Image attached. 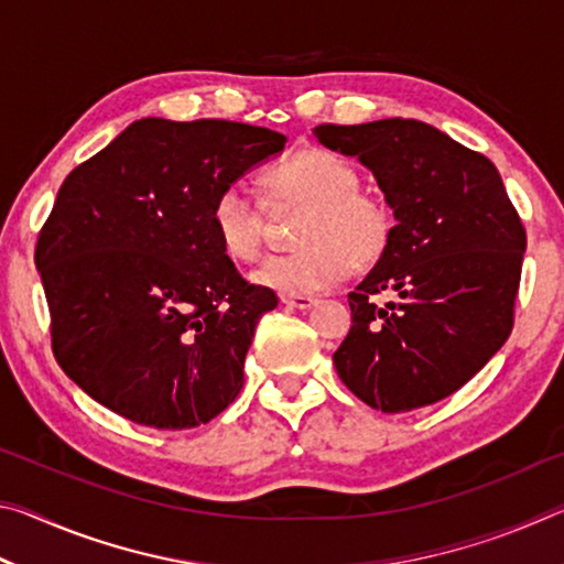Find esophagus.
I'll list each match as a JSON object with an SVG mask.
<instances>
[{
	"instance_id": "1",
	"label": "esophagus",
	"mask_w": 564,
	"mask_h": 564,
	"mask_svg": "<svg viewBox=\"0 0 564 564\" xmlns=\"http://www.w3.org/2000/svg\"><path fill=\"white\" fill-rule=\"evenodd\" d=\"M281 303L285 308H299V311H308L316 305V299L313 295H281Z\"/></svg>"
}]
</instances>
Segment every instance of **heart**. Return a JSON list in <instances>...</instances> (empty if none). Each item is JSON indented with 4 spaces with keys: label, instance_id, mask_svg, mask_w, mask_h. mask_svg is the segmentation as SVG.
<instances>
[{
    "label": "heart",
    "instance_id": "obj_1",
    "mask_svg": "<svg viewBox=\"0 0 564 564\" xmlns=\"http://www.w3.org/2000/svg\"><path fill=\"white\" fill-rule=\"evenodd\" d=\"M269 202L299 206L305 216L295 243L301 251L273 256L256 269L253 283L283 295H311L346 279L348 269H366L386 253L393 236L390 206L360 188L358 169L328 149H303L265 171ZM214 234L234 261H256L263 251L265 204L256 191L234 181L212 206Z\"/></svg>",
    "mask_w": 564,
    "mask_h": 564
}]
</instances>
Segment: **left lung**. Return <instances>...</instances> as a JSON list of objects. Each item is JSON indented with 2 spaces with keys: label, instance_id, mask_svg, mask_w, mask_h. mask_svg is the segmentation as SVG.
Listing matches in <instances>:
<instances>
[{
  "label": "left lung",
  "instance_id": "1",
  "mask_svg": "<svg viewBox=\"0 0 564 564\" xmlns=\"http://www.w3.org/2000/svg\"><path fill=\"white\" fill-rule=\"evenodd\" d=\"M316 139L373 171L395 226L356 291L333 362L362 403L405 413L453 395L512 330L528 238L490 159L431 123H321ZM390 292L378 304L375 295Z\"/></svg>",
  "mask_w": 564,
  "mask_h": 564
}]
</instances>
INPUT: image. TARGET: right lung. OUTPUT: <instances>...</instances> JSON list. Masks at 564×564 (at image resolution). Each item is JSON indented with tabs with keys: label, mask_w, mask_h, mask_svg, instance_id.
Listing matches in <instances>:
<instances>
[{
	"label": "right lung",
	"mask_w": 564,
	"mask_h": 564,
	"mask_svg": "<svg viewBox=\"0 0 564 564\" xmlns=\"http://www.w3.org/2000/svg\"><path fill=\"white\" fill-rule=\"evenodd\" d=\"M283 147L251 123L149 117L66 176L34 261L56 362L84 393L159 431L234 403L256 323L279 299L236 271L212 206Z\"/></svg>",
	"instance_id": "add662e5"
}]
</instances>
